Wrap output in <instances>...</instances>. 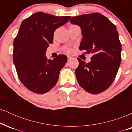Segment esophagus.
Wrapping results in <instances>:
<instances>
[{
    "label": "esophagus",
    "instance_id": "34e87169",
    "mask_svg": "<svg viewBox=\"0 0 132 132\" xmlns=\"http://www.w3.org/2000/svg\"><path fill=\"white\" fill-rule=\"evenodd\" d=\"M71 60V57H70V56H68V61H70Z\"/></svg>",
    "mask_w": 132,
    "mask_h": 132
}]
</instances>
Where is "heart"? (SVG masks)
Instances as JSON below:
<instances>
[{"label":"heart","instance_id":"heart-1","mask_svg":"<svg viewBox=\"0 0 132 132\" xmlns=\"http://www.w3.org/2000/svg\"><path fill=\"white\" fill-rule=\"evenodd\" d=\"M67 51H68V53H70L71 51V50L70 49H68V50H67Z\"/></svg>","mask_w":132,"mask_h":132}]
</instances>
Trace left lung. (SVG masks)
I'll use <instances>...</instances> for the list:
<instances>
[{
	"instance_id": "8db88e82",
	"label": "left lung",
	"mask_w": 132,
	"mask_h": 132,
	"mask_svg": "<svg viewBox=\"0 0 132 132\" xmlns=\"http://www.w3.org/2000/svg\"><path fill=\"white\" fill-rule=\"evenodd\" d=\"M70 23L81 29L80 50L91 53V61L86 63L78 58L75 73L81 87L97 94L112 84L121 63L122 47L116 27L99 13L73 16Z\"/></svg>"
}]
</instances>
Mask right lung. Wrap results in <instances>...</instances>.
<instances>
[{
	"label": "right lung",
	"mask_w": 132,
	"mask_h": 132,
	"mask_svg": "<svg viewBox=\"0 0 132 132\" xmlns=\"http://www.w3.org/2000/svg\"><path fill=\"white\" fill-rule=\"evenodd\" d=\"M70 16H57L38 12L23 21L13 42V60L18 76L27 89L45 94L57 83L67 56L60 54L48 60L45 54L53 43L54 32Z\"/></svg>",
	"instance_id": "right-lung-1"
}]
</instances>
